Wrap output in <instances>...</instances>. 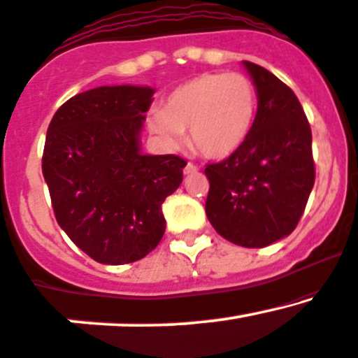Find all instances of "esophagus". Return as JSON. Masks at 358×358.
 <instances>
[{
	"mask_svg": "<svg viewBox=\"0 0 358 358\" xmlns=\"http://www.w3.org/2000/svg\"><path fill=\"white\" fill-rule=\"evenodd\" d=\"M196 172H198V166H194V164L187 162V166L184 167V174L189 176V174H196Z\"/></svg>",
	"mask_w": 358,
	"mask_h": 358,
	"instance_id": "obj_1",
	"label": "esophagus"
}]
</instances>
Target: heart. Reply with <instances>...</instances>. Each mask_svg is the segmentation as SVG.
I'll return each mask as SVG.
<instances>
[{
    "label": "heart",
    "instance_id": "obj_1",
    "mask_svg": "<svg viewBox=\"0 0 358 358\" xmlns=\"http://www.w3.org/2000/svg\"><path fill=\"white\" fill-rule=\"evenodd\" d=\"M257 113L254 83L236 72H206L172 90L162 110L147 116L150 134L167 148L180 147L182 131L206 159L230 157L247 142Z\"/></svg>",
    "mask_w": 358,
    "mask_h": 358
}]
</instances>
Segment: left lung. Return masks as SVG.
<instances>
[{
    "label": "left lung",
    "mask_w": 358,
    "mask_h": 358,
    "mask_svg": "<svg viewBox=\"0 0 358 358\" xmlns=\"http://www.w3.org/2000/svg\"><path fill=\"white\" fill-rule=\"evenodd\" d=\"M259 106L247 142L204 169L206 216L228 242L262 248L291 235L315 184L311 128L299 99L272 72L243 60Z\"/></svg>",
    "instance_id": "left-lung-1"
}]
</instances>
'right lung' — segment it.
I'll use <instances>...</instances> for the list:
<instances>
[{
	"label": "right lung",
	"mask_w": 358,
	"mask_h": 358,
	"mask_svg": "<svg viewBox=\"0 0 358 358\" xmlns=\"http://www.w3.org/2000/svg\"><path fill=\"white\" fill-rule=\"evenodd\" d=\"M154 90L101 86L55 111L42 157L59 227L99 264L143 259L166 231L162 203L182 182L186 160L143 155L140 131Z\"/></svg>",
	"instance_id": "right-lung-1"
}]
</instances>
